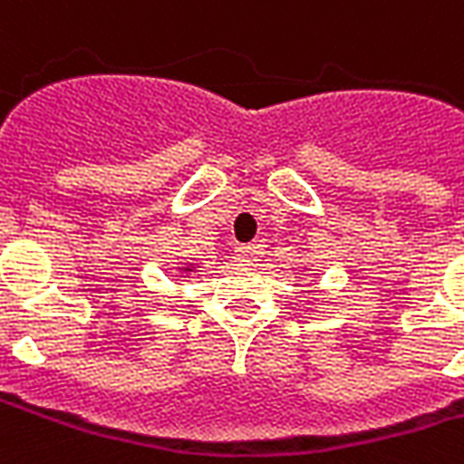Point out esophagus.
Instances as JSON below:
<instances>
[{
  "mask_svg": "<svg viewBox=\"0 0 464 464\" xmlns=\"http://www.w3.org/2000/svg\"><path fill=\"white\" fill-rule=\"evenodd\" d=\"M236 257H238L240 263H250V260L256 257V247H253V246H238V247H236Z\"/></svg>",
  "mask_w": 464,
  "mask_h": 464,
  "instance_id": "esophagus-1",
  "label": "esophagus"
}]
</instances>
